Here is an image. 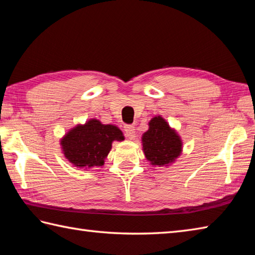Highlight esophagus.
Wrapping results in <instances>:
<instances>
[{"instance_id":"1","label":"esophagus","mask_w":255,"mask_h":255,"mask_svg":"<svg viewBox=\"0 0 255 255\" xmlns=\"http://www.w3.org/2000/svg\"><path fill=\"white\" fill-rule=\"evenodd\" d=\"M125 133L129 139H133L136 137V129L132 125H125Z\"/></svg>"}]
</instances>
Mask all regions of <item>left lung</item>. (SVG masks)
I'll list each match as a JSON object with an SVG mask.
<instances>
[{
	"instance_id": "left-lung-1",
	"label": "left lung",
	"mask_w": 255,
	"mask_h": 255,
	"mask_svg": "<svg viewBox=\"0 0 255 255\" xmlns=\"http://www.w3.org/2000/svg\"><path fill=\"white\" fill-rule=\"evenodd\" d=\"M148 125L149 129L141 137L145 159L153 166L173 164L183 151L180 134L160 115L151 118Z\"/></svg>"
}]
</instances>
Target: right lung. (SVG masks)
I'll return each instance as SVG.
<instances>
[{"mask_svg":"<svg viewBox=\"0 0 255 255\" xmlns=\"http://www.w3.org/2000/svg\"><path fill=\"white\" fill-rule=\"evenodd\" d=\"M123 140L124 133L115 125H105L99 119L91 118L64 133L60 145L64 158L70 163L88 170L104 165L113 142Z\"/></svg>","mask_w":255,"mask_h":255,"instance_id":"obj_1","label":"right lung"}]
</instances>
